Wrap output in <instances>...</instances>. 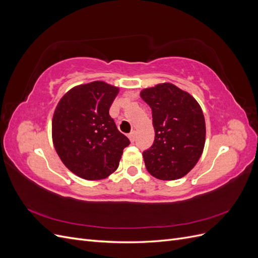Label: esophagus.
<instances>
[{
  "label": "esophagus",
  "mask_w": 258,
  "mask_h": 258,
  "mask_svg": "<svg viewBox=\"0 0 258 258\" xmlns=\"http://www.w3.org/2000/svg\"><path fill=\"white\" fill-rule=\"evenodd\" d=\"M129 139H130L131 143H135L136 140H137V132L136 131H132L131 134L129 135Z\"/></svg>",
  "instance_id": "esophagus-1"
}]
</instances>
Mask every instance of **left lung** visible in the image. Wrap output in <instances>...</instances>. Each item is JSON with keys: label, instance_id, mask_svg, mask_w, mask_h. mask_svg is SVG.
I'll use <instances>...</instances> for the list:
<instances>
[{"label": "left lung", "instance_id": "1", "mask_svg": "<svg viewBox=\"0 0 258 258\" xmlns=\"http://www.w3.org/2000/svg\"><path fill=\"white\" fill-rule=\"evenodd\" d=\"M141 98L152 108L155 129L153 145L143 152L147 171L167 181L183 177L204 152L206 122L200 105L170 83L142 90Z\"/></svg>", "mask_w": 258, "mask_h": 258}]
</instances>
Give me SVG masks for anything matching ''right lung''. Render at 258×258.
I'll list each match as a JSON object with an SVG mask.
<instances>
[{
	"label": "right lung",
	"instance_id": "1",
	"mask_svg": "<svg viewBox=\"0 0 258 258\" xmlns=\"http://www.w3.org/2000/svg\"><path fill=\"white\" fill-rule=\"evenodd\" d=\"M118 88L104 82L77 86L62 97L52 118V141L66 167L85 179L105 178L118 168L129 139L110 107Z\"/></svg>",
	"mask_w": 258,
	"mask_h": 258
}]
</instances>
